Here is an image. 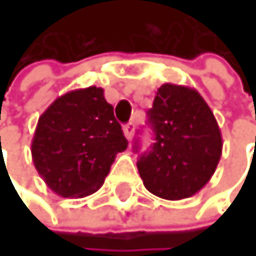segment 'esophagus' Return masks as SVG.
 Listing matches in <instances>:
<instances>
[{
	"label": "esophagus",
	"mask_w": 256,
	"mask_h": 256,
	"mask_svg": "<svg viewBox=\"0 0 256 256\" xmlns=\"http://www.w3.org/2000/svg\"><path fill=\"white\" fill-rule=\"evenodd\" d=\"M134 128H136V123L134 122H128L125 126H123V133H125L128 141L133 139V134H134Z\"/></svg>",
	"instance_id": "1"
}]
</instances>
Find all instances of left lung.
Here are the masks:
<instances>
[{
    "instance_id": "8db88e82",
    "label": "left lung",
    "mask_w": 256,
    "mask_h": 256,
    "mask_svg": "<svg viewBox=\"0 0 256 256\" xmlns=\"http://www.w3.org/2000/svg\"><path fill=\"white\" fill-rule=\"evenodd\" d=\"M148 115L156 142L138 160L146 189L166 200L197 194L215 173L223 149L212 108L197 90L165 83Z\"/></svg>"
}]
</instances>
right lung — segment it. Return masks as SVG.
I'll list each match as a JSON object with an SVG mask.
<instances>
[{
	"label": "right lung",
	"mask_w": 256,
	"mask_h": 256,
	"mask_svg": "<svg viewBox=\"0 0 256 256\" xmlns=\"http://www.w3.org/2000/svg\"><path fill=\"white\" fill-rule=\"evenodd\" d=\"M126 148L104 90L90 86L66 92L41 114L32 158L52 192L74 198L96 192Z\"/></svg>",
	"instance_id": "add662e5"
}]
</instances>
